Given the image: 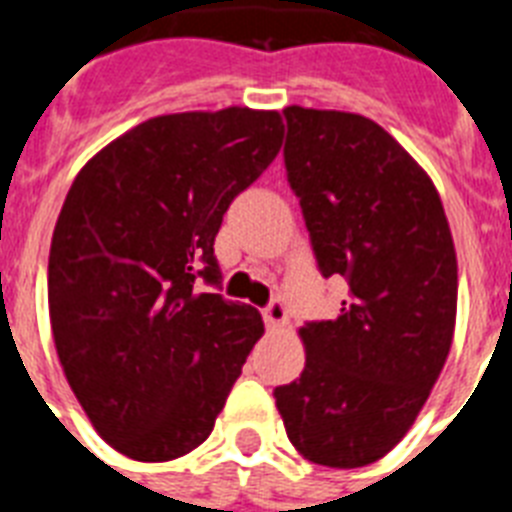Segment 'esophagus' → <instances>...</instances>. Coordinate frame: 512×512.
<instances>
[{"label": "esophagus", "instance_id": "34e87169", "mask_svg": "<svg viewBox=\"0 0 512 512\" xmlns=\"http://www.w3.org/2000/svg\"><path fill=\"white\" fill-rule=\"evenodd\" d=\"M263 319H265V327L268 329H279L284 327L289 321V311H287V303L281 300V297H273L271 303L263 308Z\"/></svg>", "mask_w": 512, "mask_h": 512}]
</instances>
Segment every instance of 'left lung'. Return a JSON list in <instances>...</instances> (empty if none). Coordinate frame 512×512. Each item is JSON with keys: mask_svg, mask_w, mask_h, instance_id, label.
<instances>
[{"mask_svg": "<svg viewBox=\"0 0 512 512\" xmlns=\"http://www.w3.org/2000/svg\"><path fill=\"white\" fill-rule=\"evenodd\" d=\"M284 167L337 319L308 321L300 380L273 390L297 452L364 468L404 438L452 348L457 255L438 191L380 124L284 108Z\"/></svg>", "mask_w": 512, "mask_h": 512, "instance_id": "obj_1", "label": "left lung"}]
</instances>
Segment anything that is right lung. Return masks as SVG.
I'll use <instances>...</instances> for the list:
<instances>
[{
    "label": "right lung",
    "mask_w": 512,
    "mask_h": 512,
    "mask_svg": "<svg viewBox=\"0 0 512 512\" xmlns=\"http://www.w3.org/2000/svg\"><path fill=\"white\" fill-rule=\"evenodd\" d=\"M281 138L276 111L156 116L84 164L63 201L47 273L52 337L95 430L132 460L204 444L263 335L252 305L215 292V236Z\"/></svg>",
    "instance_id": "right-lung-1"
}]
</instances>
